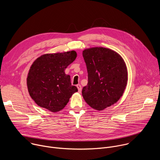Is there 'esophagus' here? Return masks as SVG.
Returning a JSON list of instances; mask_svg holds the SVG:
<instances>
[{
	"instance_id": "34e87169",
	"label": "esophagus",
	"mask_w": 160,
	"mask_h": 160,
	"mask_svg": "<svg viewBox=\"0 0 160 160\" xmlns=\"http://www.w3.org/2000/svg\"><path fill=\"white\" fill-rule=\"evenodd\" d=\"M77 88H78V92L80 93L81 91H82V86H81L80 84H78V85H77Z\"/></svg>"
}]
</instances>
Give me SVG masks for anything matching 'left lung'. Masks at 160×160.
Masks as SVG:
<instances>
[{"label":"left lung","instance_id":"left-lung-1","mask_svg":"<svg viewBox=\"0 0 160 160\" xmlns=\"http://www.w3.org/2000/svg\"><path fill=\"white\" fill-rule=\"evenodd\" d=\"M83 57L88 72V83L82 89L85 102L102 111L122 96L128 80L125 62L120 54L104 48L85 49Z\"/></svg>","mask_w":160,"mask_h":160}]
</instances>
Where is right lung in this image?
Returning a JSON list of instances; mask_svg holds the SVG:
<instances>
[{
  "label": "right lung",
  "instance_id": "obj_1",
  "mask_svg": "<svg viewBox=\"0 0 160 160\" xmlns=\"http://www.w3.org/2000/svg\"><path fill=\"white\" fill-rule=\"evenodd\" d=\"M75 51L45 54L32 64L27 77L28 92L35 103L53 112L63 109L78 91L64 70L77 58Z\"/></svg>",
  "mask_w": 160,
  "mask_h": 160
}]
</instances>
